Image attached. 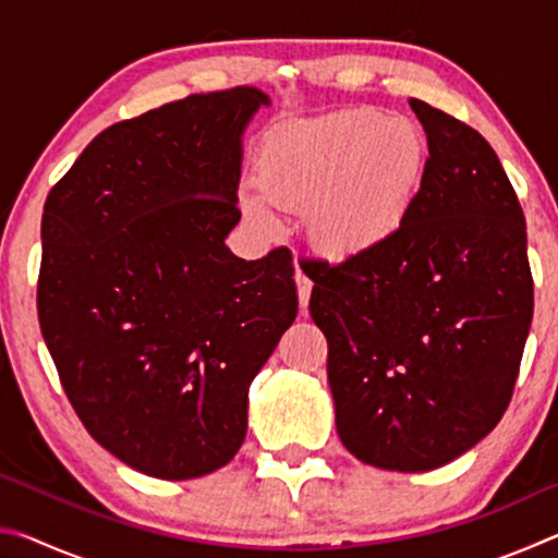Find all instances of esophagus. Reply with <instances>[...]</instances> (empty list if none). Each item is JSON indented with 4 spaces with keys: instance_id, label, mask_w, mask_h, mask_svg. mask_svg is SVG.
<instances>
[{
    "instance_id": "esophagus-1",
    "label": "esophagus",
    "mask_w": 558,
    "mask_h": 558,
    "mask_svg": "<svg viewBox=\"0 0 558 558\" xmlns=\"http://www.w3.org/2000/svg\"><path fill=\"white\" fill-rule=\"evenodd\" d=\"M295 286H298V300H300V305L307 307L310 295H313V280H310L302 270H298V272H295Z\"/></svg>"
}]
</instances>
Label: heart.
<instances>
[{
	"label": "heart",
	"instance_id": "obj_1",
	"mask_svg": "<svg viewBox=\"0 0 558 558\" xmlns=\"http://www.w3.org/2000/svg\"><path fill=\"white\" fill-rule=\"evenodd\" d=\"M428 172L426 135L411 120L356 108L272 128L256 159L245 221L278 233L271 209L307 211L310 243L329 258H362L399 239Z\"/></svg>",
	"mask_w": 558,
	"mask_h": 558
}]
</instances>
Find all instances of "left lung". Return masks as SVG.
<instances>
[{"label":"left lung","mask_w":558,"mask_h":558,"mask_svg":"<svg viewBox=\"0 0 558 558\" xmlns=\"http://www.w3.org/2000/svg\"><path fill=\"white\" fill-rule=\"evenodd\" d=\"M411 108L428 172L405 229L310 276L339 438L396 472L446 465L497 426L534 313L524 214L495 149L428 102Z\"/></svg>","instance_id":"left-lung-1"}]
</instances>
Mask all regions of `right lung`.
<instances>
[{"label":"right lung","instance_id":"1","mask_svg":"<svg viewBox=\"0 0 558 558\" xmlns=\"http://www.w3.org/2000/svg\"><path fill=\"white\" fill-rule=\"evenodd\" d=\"M260 106L239 86L116 122L46 196L44 342L86 430L149 477L239 452L248 386L298 315L288 248L243 260L223 243Z\"/></svg>","mask_w":558,"mask_h":558}]
</instances>
